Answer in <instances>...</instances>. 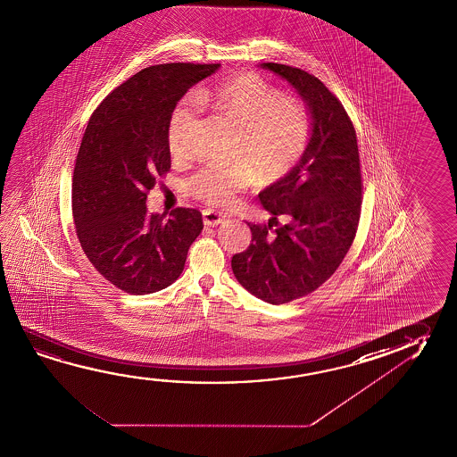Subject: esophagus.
<instances>
[{
	"instance_id": "obj_1",
	"label": "esophagus",
	"mask_w": 457,
	"mask_h": 457,
	"mask_svg": "<svg viewBox=\"0 0 457 457\" xmlns=\"http://www.w3.org/2000/svg\"><path fill=\"white\" fill-rule=\"evenodd\" d=\"M204 225L218 226L225 223L226 217L223 213H220L217 210L205 209L203 210Z\"/></svg>"
}]
</instances>
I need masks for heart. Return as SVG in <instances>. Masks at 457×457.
Listing matches in <instances>:
<instances>
[{
    "mask_svg": "<svg viewBox=\"0 0 457 457\" xmlns=\"http://www.w3.org/2000/svg\"><path fill=\"white\" fill-rule=\"evenodd\" d=\"M195 100L239 128L234 156L242 159L205 165L187 179V191L210 205L234 203L236 195L253 183L254 175L262 183L282 179L300 161L311 140L312 118L306 104L253 71L195 90ZM195 120V106L189 98L170 112L167 148L175 162L189 156Z\"/></svg>",
    "mask_w": 457,
    "mask_h": 457,
    "instance_id": "heart-1",
    "label": "heart"
}]
</instances>
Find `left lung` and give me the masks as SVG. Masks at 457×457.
<instances>
[{"instance_id":"obj_1","label":"left lung","mask_w":457,"mask_h":457,"mask_svg":"<svg viewBox=\"0 0 457 457\" xmlns=\"http://www.w3.org/2000/svg\"><path fill=\"white\" fill-rule=\"evenodd\" d=\"M260 67L296 89L312 132L298 164L258 195L270 223H247L252 244L231 268L256 298L285 304L325 284L351 248L361 207L359 146L345 106L320 79L282 63Z\"/></svg>"}]
</instances>
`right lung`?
<instances>
[{
	"mask_svg": "<svg viewBox=\"0 0 457 457\" xmlns=\"http://www.w3.org/2000/svg\"><path fill=\"white\" fill-rule=\"evenodd\" d=\"M220 63H162L138 71L92 112L76 156L71 204L76 234L92 266L130 295L172 285L203 231V215L148 213L146 197L170 170L167 124L189 87Z\"/></svg>",
	"mask_w": 457,
	"mask_h": 457,
	"instance_id": "add662e5",
	"label": "right lung"
}]
</instances>
